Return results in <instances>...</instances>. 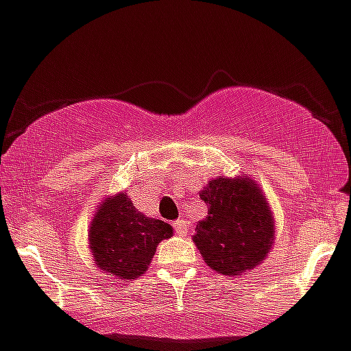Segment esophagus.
<instances>
[{
  "mask_svg": "<svg viewBox=\"0 0 351 351\" xmlns=\"http://www.w3.org/2000/svg\"><path fill=\"white\" fill-rule=\"evenodd\" d=\"M173 228H175V231L178 234H185V231L189 228V222L184 221V219H178V221L173 222Z\"/></svg>",
  "mask_w": 351,
  "mask_h": 351,
  "instance_id": "obj_1",
  "label": "esophagus"
}]
</instances>
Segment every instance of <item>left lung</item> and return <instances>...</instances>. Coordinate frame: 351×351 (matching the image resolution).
<instances>
[{"instance_id":"8db88e82","label":"left lung","mask_w":351,"mask_h":351,"mask_svg":"<svg viewBox=\"0 0 351 351\" xmlns=\"http://www.w3.org/2000/svg\"><path fill=\"white\" fill-rule=\"evenodd\" d=\"M208 215L196 224L193 242L205 263L222 276H242L260 267L276 240L267 196L251 176H219L201 189Z\"/></svg>"}]
</instances>
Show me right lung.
I'll return each mask as SVG.
<instances>
[{"label": "right lung", "instance_id": "1", "mask_svg": "<svg viewBox=\"0 0 351 351\" xmlns=\"http://www.w3.org/2000/svg\"><path fill=\"white\" fill-rule=\"evenodd\" d=\"M173 228L136 210L127 193L108 196L88 230L91 258L106 276L134 281L148 270L157 245L171 239Z\"/></svg>", "mask_w": 351, "mask_h": 351}]
</instances>
